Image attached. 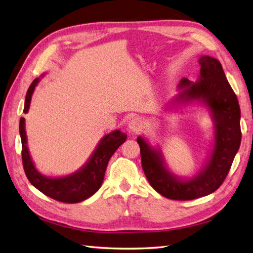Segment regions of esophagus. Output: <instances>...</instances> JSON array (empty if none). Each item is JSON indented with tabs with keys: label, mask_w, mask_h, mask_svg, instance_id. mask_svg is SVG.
Masks as SVG:
<instances>
[{
	"label": "esophagus",
	"mask_w": 253,
	"mask_h": 253,
	"mask_svg": "<svg viewBox=\"0 0 253 253\" xmlns=\"http://www.w3.org/2000/svg\"><path fill=\"white\" fill-rule=\"evenodd\" d=\"M128 128L132 132H138L143 128V122L139 118H133V119L128 122Z\"/></svg>",
	"instance_id": "obj_1"
}]
</instances>
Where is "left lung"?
<instances>
[{
    "mask_svg": "<svg viewBox=\"0 0 253 253\" xmlns=\"http://www.w3.org/2000/svg\"><path fill=\"white\" fill-rule=\"evenodd\" d=\"M200 75L196 82L182 79L178 94L166 105V110L186 106H204L213 123V138L203 169L192 177L179 176L168 167L162 150L139 135L142 167L156 192L174 200H192L210 195L221 186L231 169L241 142L238 99L226 79L222 65L209 55L198 60Z\"/></svg>",
    "mask_w": 253,
    "mask_h": 253,
    "instance_id": "obj_1",
    "label": "left lung"
}]
</instances>
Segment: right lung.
Instances as JSON below:
<instances>
[{
  "label": "right lung",
  "mask_w": 253,
  "mask_h": 253,
  "mask_svg": "<svg viewBox=\"0 0 253 253\" xmlns=\"http://www.w3.org/2000/svg\"><path fill=\"white\" fill-rule=\"evenodd\" d=\"M45 74L33 80L26 94L24 112L29 111L33 92ZM22 146V165L29 182L47 197L67 204H77L91 197L102 186L108 162L115 151L126 141V134L115 130L106 134L98 142L92 155L80 169L63 176H46L39 171L33 162L26 134L25 118L19 121Z\"/></svg>",
  "instance_id": "1"
}]
</instances>
